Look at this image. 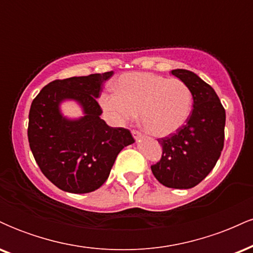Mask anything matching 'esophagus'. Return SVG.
<instances>
[{
	"label": "esophagus",
	"instance_id": "esophagus-1",
	"mask_svg": "<svg viewBox=\"0 0 253 253\" xmlns=\"http://www.w3.org/2000/svg\"><path fill=\"white\" fill-rule=\"evenodd\" d=\"M132 134H133V136H134L135 140H138V139L143 138V133L139 132V130H136V129H133L132 130Z\"/></svg>",
	"mask_w": 253,
	"mask_h": 253
}]
</instances>
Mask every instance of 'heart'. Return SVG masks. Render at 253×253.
Segmentation results:
<instances>
[{
  "label": "heart",
  "instance_id": "b5f03b06",
  "mask_svg": "<svg viewBox=\"0 0 253 253\" xmlns=\"http://www.w3.org/2000/svg\"><path fill=\"white\" fill-rule=\"evenodd\" d=\"M100 104L114 123H127L139 113L146 132L155 136H168L187 123L193 96L181 80L133 72L119 78L115 94L101 95Z\"/></svg>",
  "mask_w": 253,
  "mask_h": 253
}]
</instances>
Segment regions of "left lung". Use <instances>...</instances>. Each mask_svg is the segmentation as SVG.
<instances>
[{
  "label": "left lung",
  "instance_id": "8db88e82",
  "mask_svg": "<svg viewBox=\"0 0 253 253\" xmlns=\"http://www.w3.org/2000/svg\"><path fill=\"white\" fill-rule=\"evenodd\" d=\"M171 74L190 89L194 107L185 125L158 139L163 153L151 170L165 187L189 189L206 178L221 155L226 113L214 89L194 72L176 69Z\"/></svg>",
  "mask_w": 253,
  "mask_h": 253
}]
</instances>
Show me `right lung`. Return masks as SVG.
Segmentation results:
<instances>
[{
    "mask_svg": "<svg viewBox=\"0 0 253 253\" xmlns=\"http://www.w3.org/2000/svg\"><path fill=\"white\" fill-rule=\"evenodd\" d=\"M114 72L56 80L43 86L31 104L28 141L46 178L64 191L85 194L98 189L108 178L121 150L134 143L129 129L109 127L100 118L96 98L101 85ZM75 99L84 117L64 118L59 104Z\"/></svg>",
    "mask_w": 253,
    "mask_h": 253,
    "instance_id": "add662e5",
    "label": "right lung"
}]
</instances>
